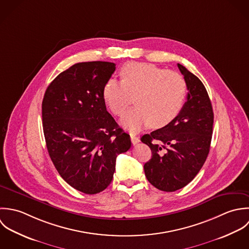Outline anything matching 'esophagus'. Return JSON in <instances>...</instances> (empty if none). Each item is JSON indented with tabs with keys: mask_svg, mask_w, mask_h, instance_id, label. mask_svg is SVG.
I'll list each match as a JSON object with an SVG mask.
<instances>
[{
	"mask_svg": "<svg viewBox=\"0 0 249 249\" xmlns=\"http://www.w3.org/2000/svg\"><path fill=\"white\" fill-rule=\"evenodd\" d=\"M131 142H132V143L135 145V144L139 143L141 141H140V138H139V137H136V136H134V135H131Z\"/></svg>",
	"mask_w": 249,
	"mask_h": 249,
	"instance_id": "esophagus-1",
	"label": "esophagus"
}]
</instances>
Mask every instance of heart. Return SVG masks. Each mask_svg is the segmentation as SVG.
<instances>
[{"instance_id":"obj_1","label":"heart","mask_w":249,"mask_h":249,"mask_svg":"<svg viewBox=\"0 0 249 249\" xmlns=\"http://www.w3.org/2000/svg\"><path fill=\"white\" fill-rule=\"evenodd\" d=\"M121 82L109 79L103 98L117 116L122 115L135 96V107L121 119V125L137 133L150 125L154 129L168 126L180 113L187 94L184 78L146 62H129L120 72Z\"/></svg>"}]
</instances>
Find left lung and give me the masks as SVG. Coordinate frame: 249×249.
<instances>
[{"instance_id":"left-lung-1","label":"left lung","mask_w":249,"mask_h":249,"mask_svg":"<svg viewBox=\"0 0 249 249\" xmlns=\"http://www.w3.org/2000/svg\"><path fill=\"white\" fill-rule=\"evenodd\" d=\"M189 90L187 102L168 126L142 137L152 151L144 164L147 180L160 191L175 192L197 175L209 151L213 112L208 92L198 78L177 64Z\"/></svg>"}]
</instances>
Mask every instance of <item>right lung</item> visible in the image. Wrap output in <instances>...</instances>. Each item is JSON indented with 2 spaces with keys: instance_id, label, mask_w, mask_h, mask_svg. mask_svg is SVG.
<instances>
[{
  "instance_id": "1",
  "label": "right lung",
  "mask_w": 249,
  "mask_h": 249,
  "mask_svg": "<svg viewBox=\"0 0 249 249\" xmlns=\"http://www.w3.org/2000/svg\"><path fill=\"white\" fill-rule=\"evenodd\" d=\"M114 70L113 62L76 63L55 77L42 101L51 160L61 178L86 195L107 189L116 157L131 147L130 136L107 112L103 98Z\"/></svg>"
}]
</instances>
